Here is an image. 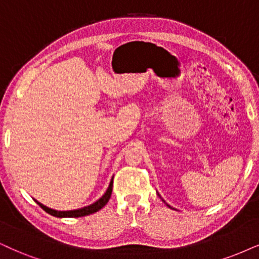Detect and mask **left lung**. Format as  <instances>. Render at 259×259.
<instances>
[{
    "instance_id": "obj_1",
    "label": "left lung",
    "mask_w": 259,
    "mask_h": 259,
    "mask_svg": "<svg viewBox=\"0 0 259 259\" xmlns=\"http://www.w3.org/2000/svg\"><path fill=\"white\" fill-rule=\"evenodd\" d=\"M158 195H159V194H158ZM159 197H160V198H161V196H160V195H159ZM161 199H162V198H161ZM162 201H163V199H162ZM163 203H166V202H165V201H163ZM166 205H167V207H169V208H172V207H171V205H168V204H167V203H166ZM172 209H173V208H172Z\"/></svg>"
}]
</instances>
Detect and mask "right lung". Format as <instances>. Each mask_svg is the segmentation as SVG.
<instances>
[{
    "label": "right lung",
    "mask_w": 259,
    "mask_h": 259,
    "mask_svg": "<svg viewBox=\"0 0 259 259\" xmlns=\"http://www.w3.org/2000/svg\"><path fill=\"white\" fill-rule=\"evenodd\" d=\"M112 185H113V178L111 179L109 188H107L106 192L101 197L98 199L97 202L92 203L90 205H86L83 208H78V209H74V210H55V209H51L47 207V205L41 204L40 202H38L37 199H34L35 202L38 203L40 207L44 209L48 214L52 215V217H56V218H81V217H86V215H91L93 212H97L98 210H100L104 205L109 202V199L111 197V194H112Z\"/></svg>",
    "instance_id": "right-lung-1"
}]
</instances>
